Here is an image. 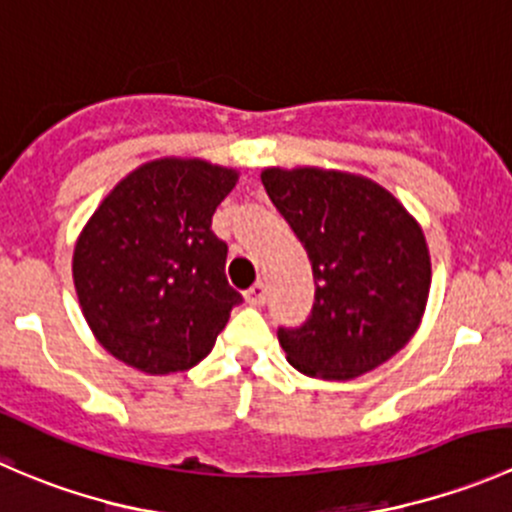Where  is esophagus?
Instances as JSON below:
<instances>
[{"label":"esophagus","instance_id":"1","mask_svg":"<svg viewBox=\"0 0 512 512\" xmlns=\"http://www.w3.org/2000/svg\"><path fill=\"white\" fill-rule=\"evenodd\" d=\"M245 302L250 304V307H262V304L267 302V287L262 285V282H255V285L245 292Z\"/></svg>","mask_w":512,"mask_h":512}]
</instances>
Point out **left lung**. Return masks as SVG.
Segmentation results:
<instances>
[{"label":"left lung","mask_w":512,"mask_h":512,"mask_svg":"<svg viewBox=\"0 0 512 512\" xmlns=\"http://www.w3.org/2000/svg\"><path fill=\"white\" fill-rule=\"evenodd\" d=\"M262 185L314 275L309 319L277 332L289 364L342 381L389 361L414 337L431 289L414 215L379 183L344 170L267 168Z\"/></svg>","instance_id":"1"}]
</instances>
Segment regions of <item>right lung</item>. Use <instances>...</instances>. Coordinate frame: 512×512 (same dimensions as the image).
Wrapping results in <instances>:
<instances>
[{
    "instance_id": "right-lung-1",
    "label": "right lung",
    "mask_w": 512,
    "mask_h": 512,
    "mask_svg": "<svg viewBox=\"0 0 512 512\" xmlns=\"http://www.w3.org/2000/svg\"><path fill=\"white\" fill-rule=\"evenodd\" d=\"M237 170L160 158L128 173L81 230L74 287L108 354L146 374L188 371L215 347L242 294L210 230Z\"/></svg>"
}]
</instances>
